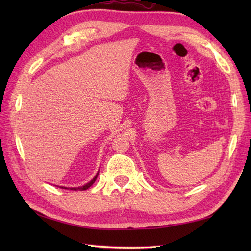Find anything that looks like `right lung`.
I'll return each instance as SVG.
<instances>
[{
  "label": "right lung",
  "instance_id": "right-lung-1",
  "mask_svg": "<svg viewBox=\"0 0 251 251\" xmlns=\"http://www.w3.org/2000/svg\"><path fill=\"white\" fill-rule=\"evenodd\" d=\"M98 175H99V172L97 173V175L95 176V177L89 181V182H87L86 184H84V185H82V186H74V188H67V186H59V188H61V189H66V190H74V191H84V190H87L88 188H90V186H92L94 183H95V181H96V179H97V177H98ZM58 186V185H57Z\"/></svg>",
  "mask_w": 251,
  "mask_h": 251
}]
</instances>
